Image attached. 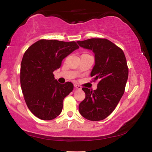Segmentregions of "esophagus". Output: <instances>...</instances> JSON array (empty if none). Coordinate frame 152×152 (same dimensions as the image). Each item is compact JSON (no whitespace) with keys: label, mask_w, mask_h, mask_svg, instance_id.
<instances>
[{"label":"esophagus","mask_w":152,"mask_h":152,"mask_svg":"<svg viewBox=\"0 0 152 152\" xmlns=\"http://www.w3.org/2000/svg\"><path fill=\"white\" fill-rule=\"evenodd\" d=\"M74 88H75V89H76V90H80V89H81V87H80V86H78V85H77V84L74 85Z\"/></svg>","instance_id":"obj_1"}]
</instances>
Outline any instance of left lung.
Instances as JSON below:
<instances>
[{
    "instance_id": "left-lung-1",
    "label": "left lung",
    "mask_w": 152,
    "mask_h": 152,
    "mask_svg": "<svg viewBox=\"0 0 152 152\" xmlns=\"http://www.w3.org/2000/svg\"><path fill=\"white\" fill-rule=\"evenodd\" d=\"M80 47L92 50L95 64L90 76L99 80L96 90H82L86 98L78 109L83 117L90 121L104 120L117 106L124 94L129 76V69L124 52L106 39L92 38L78 41Z\"/></svg>"
}]
</instances>
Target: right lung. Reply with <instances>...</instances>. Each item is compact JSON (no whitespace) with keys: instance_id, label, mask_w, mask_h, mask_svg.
Here are the masks:
<instances>
[{"instance_id":"right-lung-1","label":"right lung","mask_w":152,"mask_h":152,"mask_svg":"<svg viewBox=\"0 0 152 152\" xmlns=\"http://www.w3.org/2000/svg\"><path fill=\"white\" fill-rule=\"evenodd\" d=\"M78 48L75 42L41 39L24 53L20 71L22 92L28 108L39 119L51 120L61 113L64 99L73 90L74 85L59 83L53 72Z\"/></svg>"}]
</instances>
